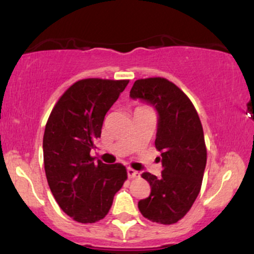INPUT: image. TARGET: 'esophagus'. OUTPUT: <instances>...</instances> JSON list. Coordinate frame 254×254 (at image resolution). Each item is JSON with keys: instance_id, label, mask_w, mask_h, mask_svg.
I'll use <instances>...</instances> for the list:
<instances>
[{"instance_id": "obj_1", "label": "esophagus", "mask_w": 254, "mask_h": 254, "mask_svg": "<svg viewBox=\"0 0 254 254\" xmlns=\"http://www.w3.org/2000/svg\"><path fill=\"white\" fill-rule=\"evenodd\" d=\"M127 177L131 178V179H132V178H137V177H139V173H138V172L135 171V170H132V168H130V167H127Z\"/></svg>"}]
</instances>
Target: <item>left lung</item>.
I'll return each instance as SVG.
<instances>
[{
  "mask_svg": "<svg viewBox=\"0 0 254 254\" xmlns=\"http://www.w3.org/2000/svg\"><path fill=\"white\" fill-rule=\"evenodd\" d=\"M131 99L147 103L157 112L155 147L162 164L161 177L142 173L149 183V197L138 202L141 214L151 222L176 223L190 210L202 186L206 148L202 123L190 99L162 77L137 80Z\"/></svg>",
  "mask_w": 254,
  "mask_h": 254,
  "instance_id": "obj_1",
  "label": "left lung"
}]
</instances>
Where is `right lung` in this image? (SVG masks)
Returning a JSON list of instances; mask_svg holds the SVG:
<instances>
[{
  "instance_id": "1",
  "label": "right lung",
  "mask_w": 254,
  "mask_h": 254,
  "mask_svg": "<svg viewBox=\"0 0 254 254\" xmlns=\"http://www.w3.org/2000/svg\"><path fill=\"white\" fill-rule=\"evenodd\" d=\"M127 83L103 78L77 81L60 98L46 123V179L61 209L77 222L94 223L106 216L127 178L122 164L95 162L90 156L105 115Z\"/></svg>"
}]
</instances>
